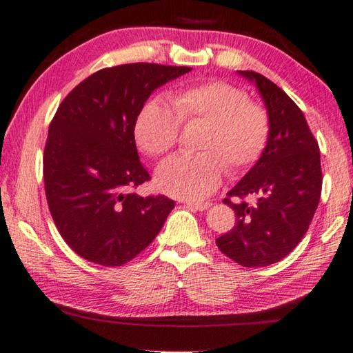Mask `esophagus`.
<instances>
[{
	"instance_id": "obj_1",
	"label": "esophagus",
	"mask_w": 353,
	"mask_h": 353,
	"mask_svg": "<svg viewBox=\"0 0 353 353\" xmlns=\"http://www.w3.org/2000/svg\"><path fill=\"white\" fill-rule=\"evenodd\" d=\"M186 208L192 209V211H206L208 208H211V203L206 201V203H192V201H186Z\"/></svg>"
}]
</instances>
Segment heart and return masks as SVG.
<instances>
[{
    "instance_id": "heart-1",
    "label": "heart",
    "mask_w": 353,
    "mask_h": 353,
    "mask_svg": "<svg viewBox=\"0 0 353 353\" xmlns=\"http://www.w3.org/2000/svg\"><path fill=\"white\" fill-rule=\"evenodd\" d=\"M172 108L162 99L142 104L133 134L148 156L165 154L176 145L181 123L209 124L199 154H176L156 170V186L171 197L201 200L212 194L226 174L244 171L264 154L270 138L267 112L250 103L241 88L228 81H208L179 89L171 95Z\"/></svg>"
}]
</instances>
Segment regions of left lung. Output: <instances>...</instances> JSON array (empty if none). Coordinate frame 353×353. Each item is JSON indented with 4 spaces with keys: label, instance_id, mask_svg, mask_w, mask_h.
I'll return each instance as SVG.
<instances>
[{
    "label": "left lung",
    "instance_id": "8db88e82",
    "mask_svg": "<svg viewBox=\"0 0 353 353\" xmlns=\"http://www.w3.org/2000/svg\"><path fill=\"white\" fill-rule=\"evenodd\" d=\"M238 74L265 104L270 138L264 154L224 199L236 223L215 243L239 265L265 267L294 250L310 228L323 181L320 150L303 112L279 86L254 71ZM247 195H256L257 203L247 204Z\"/></svg>",
    "mask_w": 353,
    "mask_h": 353
}]
</instances>
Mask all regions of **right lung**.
<instances>
[{
    "label": "right lung",
    "instance_id": "right-lung-1",
    "mask_svg": "<svg viewBox=\"0 0 353 353\" xmlns=\"http://www.w3.org/2000/svg\"><path fill=\"white\" fill-rule=\"evenodd\" d=\"M188 66L127 63L97 71L59 106L43 152L45 194L65 243L94 264L119 267L159 234L174 201L130 192L150 181L133 125L154 89Z\"/></svg>",
    "mask_w": 353,
    "mask_h": 353
}]
</instances>
